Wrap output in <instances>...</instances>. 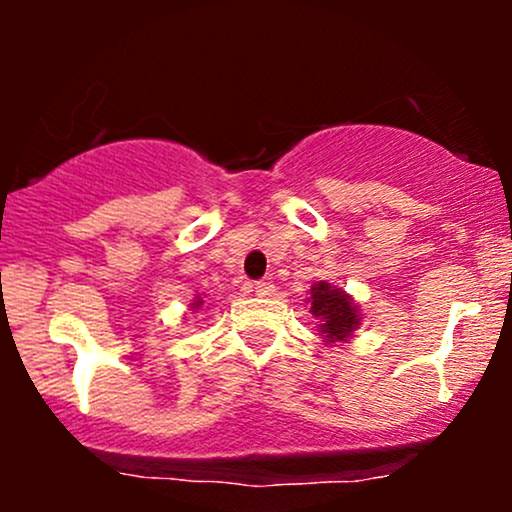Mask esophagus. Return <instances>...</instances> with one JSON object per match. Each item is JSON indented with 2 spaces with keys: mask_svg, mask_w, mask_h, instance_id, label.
<instances>
[{
  "mask_svg": "<svg viewBox=\"0 0 512 512\" xmlns=\"http://www.w3.org/2000/svg\"><path fill=\"white\" fill-rule=\"evenodd\" d=\"M252 291H255L260 298H267V296H272L276 289H274L272 281H255V284H252Z\"/></svg>",
  "mask_w": 512,
  "mask_h": 512,
  "instance_id": "1",
  "label": "esophagus"
}]
</instances>
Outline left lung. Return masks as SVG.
Listing matches in <instances>:
<instances>
[{"mask_svg": "<svg viewBox=\"0 0 512 512\" xmlns=\"http://www.w3.org/2000/svg\"><path fill=\"white\" fill-rule=\"evenodd\" d=\"M310 313L317 320L322 337L327 342H349V337L361 325L358 308L349 296L337 286H330L327 281H317L310 289Z\"/></svg>", "mask_w": 512, "mask_h": 512, "instance_id": "8db88e82", "label": "left lung"}]
</instances>
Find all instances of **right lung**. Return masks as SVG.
Masks as SVG:
<instances>
[{"instance_id": "add662e5", "label": "right lung", "mask_w": 512, "mask_h": 512, "mask_svg": "<svg viewBox=\"0 0 512 512\" xmlns=\"http://www.w3.org/2000/svg\"><path fill=\"white\" fill-rule=\"evenodd\" d=\"M199 303H202V301H197V303H195V305H199Z\"/></svg>"}]
</instances>
